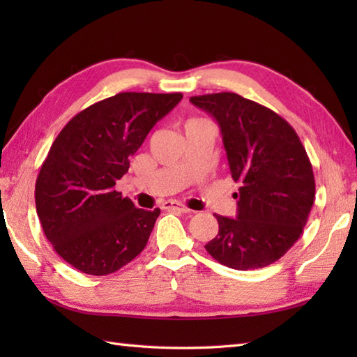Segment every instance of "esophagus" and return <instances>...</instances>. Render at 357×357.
<instances>
[{
	"label": "esophagus",
	"instance_id": "34e87169",
	"mask_svg": "<svg viewBox=\"0 0 357 357\" xmlns=\"http://www.w3.org/2000/svg\"><path fill=\"white\" fill-rule=\"evenodd\" d=\"M164 210H173V211H179V213H190V210H188L185 206L179 202H174V201H165L162 206Z\"/></svg>",
	"mask_w": 357,
	"mask_h": 357
}]
</instances>
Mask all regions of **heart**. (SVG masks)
<instances>
[{
	"mask_svg": "<svg viewBox=\"0 0 357 357\" xmlns=\"http://www.w3.org/2000/svg\"><path fill=\"white\" fill-rule=\"evenodd\" d=\"M199 121H201V119H190V121H188L187 124H192V123H199Z\"/></svg>",
	"mask_w": 357,
	"mask_h": 357,
	"instance_id": "heart-1",
	"label": "heart"
}]
</instances>
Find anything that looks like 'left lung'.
Listing matches in <instances>:
<instances>
[{
  "label": "left lung",
  "mask_w": 357,
  "mask_h": 357,
  "mask_svg": "<svg viewBox=\"0 0 357 357\" xmlns=\"http://www.w3.org/2000/svg\"><path fill=\"white\" fill-rule=\"evenodd\" d=\"M221 128L238 215H215L219 231L206 245L234 270L276 262L301 238L314 202V174L294 128L278 113L231 92L192 96Z\"/></svg>",
  "instance_id": "obj_1"
}]
</instances>
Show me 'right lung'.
<instances>
[{
	"label": "right lung",
	"instance_id": "right-lung-1",
	"mask_svg": "<svg viewBox=\"0 0 357 357\" xmlns=\"http://www.w3.org/2000/svg\"><path fill=\"white\" fill-rule=\"evenodd\" d=\"M183 93L123 92L75 115L53 141L35 185L53 250L86 275L105 276L138 256L161 210L136 208L115 190L130 158Z\"/></svg>",
	"mask_w": 357,
	"mask_h": 357
}]
</instances>
